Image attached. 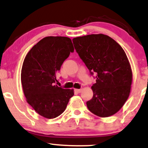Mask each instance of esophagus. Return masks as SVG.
Instances as JSON below:
<instances>
[{
    "instance_id": "esophagus-1",
    "label": "esophagus",
    "mask_w": 148,
    "mask_h": 148,
    "mask_svg": "<svg viewBox=\"0 0 148 148\" xmlns=\"http://www.w3.org/2000/svg\"><path fill=\"white\" fill-rule=\"evenodd\" d=\"M74 90H75V92H77V93H80V92L82 91V89H75Z\"/></svg>"
}]
</instances>
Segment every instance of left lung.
Returning <instances> with one entry per match:
<instances>
[{
    "label": "left lung",
    "instance_id": "obj_1",
    "mask_svg": "<svg viewBox=\"0 0 148 148\" xmlns=\"http://www.w3.org/2000/svg\"><path fill=\"white\" fill-rule=\"evenodd\" d=\"M80 58L93 75L92 98L88 109L100 117L114 115L129 96L132 71L128 58L119 43L107 35L90 34L72 39Z\"/></svg>",
    "mask_w": 148,
    "mask_h": 148
}]
</instances>
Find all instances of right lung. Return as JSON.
<instances>
[{"label":"right lung","mask_w":148,"mask_h":148,"mask_svg":"<svg viewBox=\"0 0 148 148\" xmlns=\"http://www.w3.org/2000/svg\"><path fill=\"white\" fill-rule=\"evenodd\" d=\"M72 40L64 36H47L30 49L23 61L21 81L26 101L38 114L54 119L66 110L73 89L56 85V73L74 52Z\"/></svg>","instance_id":"obj_1"}]
</instances>
